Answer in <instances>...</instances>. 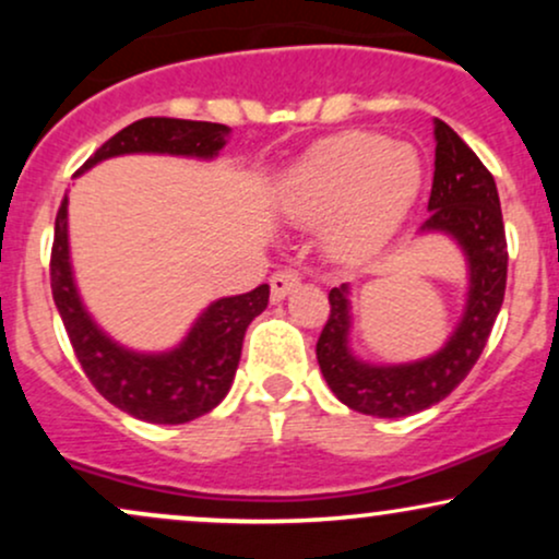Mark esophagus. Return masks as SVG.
I'll return each mask as SVG.
<instances>
[{
  "label": "esophagus",
  "mask_w": 559,
  "mask_h": 559,
  "mask_svg": "<svg viewBox=\"0 0 559 559\" xmlns=\"http://www.w3.org/2000/svg\"><path fill=\"white\" fill-rule=\"evenodd\" d=\"M297 286H299V273L297 271H288V267H284V271H275L273 278H271L273 301H281L288 292H294Z\"/></svg>",
  "instance_id": "1"
}]
</instances>
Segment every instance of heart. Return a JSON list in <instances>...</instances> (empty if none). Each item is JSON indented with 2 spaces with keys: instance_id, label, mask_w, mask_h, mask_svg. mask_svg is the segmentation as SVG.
Instances as JSON below:
<instances>
[{
  "instance_id": "obj_1",
  "label": "heart",
  "mask_w": 559,
  "mask_h": 559,
  "mask_svg": "<svg viewBox=\"0 0 559 559\" xmlns=\"http://www.w3.org/2000/svg\"><path fill=\"white\" fill-rule=\"evenodd\" d=\"M423 163L383 133L346 131L320 141L281 183V207L301 223L323 221L331 254L365 258L386 243L420 194Z\"/></svg>"
}]
</instances>
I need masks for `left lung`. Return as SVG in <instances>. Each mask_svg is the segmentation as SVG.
I'll return each mask as SVG.
<instances>
[{"instance_id": "1", "label": "left lung", "mask_w": 559, "mask_h": 559, "mask_svg": "<svg viewBox=\"0 0 559 559\" xmlns=\"http://www.w3.org/2000/svg\"><path fill=\"white\" fill-rule=\"evenodd\" d=\"M431 215L423 230H447L471 260V294L463 323L439 355L423 362L373 368L346 349V286L331 288V312L318 338V365L338 402L376 418H404L452 394L489 342L507 286V239L493 176L444 120H436Z\"/></svg>"}]
</instances>
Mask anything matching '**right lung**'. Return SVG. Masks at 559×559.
Masks as SVG:
<instances>
[{"mask_svg":"<svg viewBox=\"0 0 559 559\" xmlns=\"http://www.w3.org/2000/svg\"><path fill=\"white\" fill-rule=\"evenodd\" d=\"M226 126L204 120L144 118L105 141L81 170L133 152L215 157L226 144ZM49 278L68 338L92 386L133 418L170 426L202 418L223 402L239 368L247 325L265 310L271 297V286L262 284L239 297L217 299L202 312L186 342L168 355H136L112 344L92 323L75 294L68 262V194L55 217Z\"/></svg>","mask_w":559,"mask_h":559,"instance_id":"1","label":"right lung"}]
</instances>
